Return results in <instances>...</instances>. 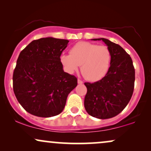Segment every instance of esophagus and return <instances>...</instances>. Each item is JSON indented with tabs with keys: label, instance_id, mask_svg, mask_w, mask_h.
Masks as SVG:
<instances>
[{
	"label": "esophagus",
	"instance_id": "34e87169",
	"mask_svg": "<svg viewBox=\"0 0 151 151\" xmlns=\"http://www.w3.org/2000/svg\"><path fill=\"white\" fill-rule=\"evenodd\" d=\"M77 82H78V84H83V81L80 80V79H78Z\"/></svg>",
	"mask_w": 151,
	"mask_h": 151
}]
</instances>
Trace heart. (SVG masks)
I'll return each instance as SVG.
<instances>
[{
	"instance_id": "b5f03b06",
	"label": "heart",
	"mask_w": 151,
	"mask_h": 151,
	"mask_svg": "<svg viewBox=\"0 0 151 151\" xmlns=\"http://www.w3.org/2000/svg\"><path fill=\"white\" fill-rule=\"evenodd\" d=\"M70 53L60 57V61L69 73H74L81 66V74L87 80L97 81L109 72L111 54L106 46L79 42L71 48Z\"/></svg>"
}]
</instances>
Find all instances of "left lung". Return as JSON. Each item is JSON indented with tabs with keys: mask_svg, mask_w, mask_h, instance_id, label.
I'll return each instance as SVG.
<instances>
[{
	"mask_svg": "<svg viewBox=\"0 0 151 151\" xmlns=\"http://www.w3.org/2000/svg\"><path fill=\"white\" fill-rule=\"evenodd\" d=\"M102 40L111 54L109 72L101 80L86 82L87 88L84 107L91 116L99 119L114 117L120 114L132 96L135 81V70L130 55L119 45L105 38Z\"/></svg>",
	"mask_w": 151,
	"mask_h": 151,
	"instance_id": "left-lung-1",
	"label": "left lung"
}]
</instances>
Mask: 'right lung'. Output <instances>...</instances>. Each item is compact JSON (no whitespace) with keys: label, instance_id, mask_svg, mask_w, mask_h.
Instances as JSON below:
<instances>
[{"label":"right lung","instance_id":"obj_1","mask_svg":"<svg viewBox=\"0 0 151 151\" xmlns=\"http://www.w3.org/2000/svg\"><path fill=\"white\" fill-rule=\"evenodd\" d=\"M69 40L52 37L32 41L20 52L13 77V91L26 111L48 118L63 111L68 94L77 85L64 72L60 55Z\"/></svg>","mask_w":151,"mask_h":151}]
</instances>
